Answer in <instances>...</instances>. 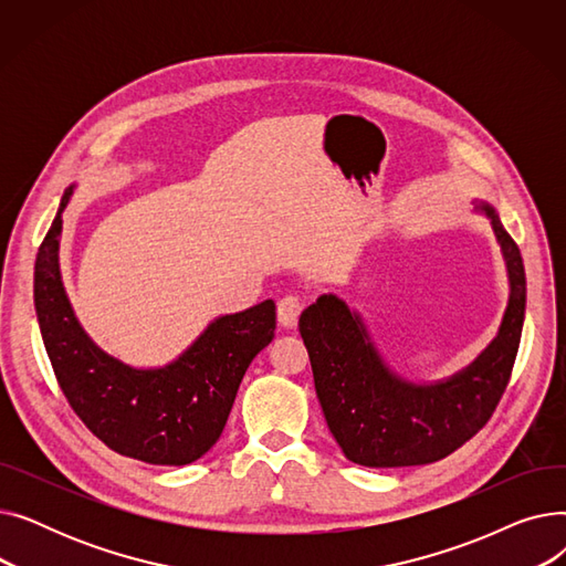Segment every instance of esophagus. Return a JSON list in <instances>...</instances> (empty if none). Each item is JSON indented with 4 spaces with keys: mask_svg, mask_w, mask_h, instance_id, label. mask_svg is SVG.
I'll list each match as a JSON object with an SVG mask.
<instances>
[{
    "mask_svg": "<svg viewBox=\"0 0 566 566\" xmlns=\"http://www.w3.org/2000/svg\"><path fill=\"white\" fill-rule=\"evenodd\" d=\"M303 312V301L298 295H284L277 303V321L284 328H295L298 325V316Z\"/></svg>",
    "mask_w": 566,
    "mask_h": 566,
    "instance_id": "1",
    "label": "esophagus"
}]
</instances>
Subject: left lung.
Returning <instances> with one entry per match:
<instances>
[{
  "label": "left lung",
  "instance_id": "left-lung-1",
  "mask_svg": "<svg viewBox=\"0 0 566 566\" xmlns=\"http://www.w3.org/2000/svg\"><path fill=\"white\" fill-rule=\"evenodd\" d=\"M507 265L510 301L493 342L457 374L415 382L380 355L360 312L323 293L301 314L314 388L325 422L348 461L403 468L440 461L478 433L493 415L518 353L525 318V268L495 208L474 199Z\"/></svg>",
  "mask_w": 566,
  "mask_h": 566
}]
</instances>
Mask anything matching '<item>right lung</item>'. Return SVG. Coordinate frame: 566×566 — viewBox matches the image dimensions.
Masks as SVG:
<instances>
[{
    "label": "right lung",
    "mask_w": 566,
    "mask_h": 566,
    "mask_svg": "<svg viewBox=\"0 0 566 566\" xmlns=\"http://www.w3.org/2000/svg\"><path fill=\"white\" fill-rule=\"evenodd\" d=\"M64 192L36 254L34 305L54 376L86 429L109 450L154 465H188L218 442L238 385L275 337V303L222 314L165 367H133L77 321L59 268Z\"/></svg>",
    "instance_id": "add662e5"
}]
</instances>
